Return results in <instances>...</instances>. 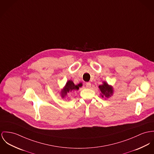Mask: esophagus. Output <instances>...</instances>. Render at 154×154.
<instances>
[{
    "label": "esophagus",
    "mask_w": 154,
    "mask_h": 154,
    "mask_svg": "<svg viewBox=\"0 0 154 154\" xmlns=\"http://www.w3.org/2000/svg\"><path fill=\"white\" fill-rule=\"evenodd\" d=\"M85 86H86V87L88 88H90V87H91V83H89V82H88V83H85Z\"/></svg>",
    "instance_id": "1"
}]
</instances>
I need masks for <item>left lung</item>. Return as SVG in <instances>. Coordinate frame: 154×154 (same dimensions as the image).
I'll list each match as a JSON object with an SVG mask.
<instances>
[{
    "label": "left lung",
    "instance_id": "8db88e82",
    "mask_svg": "<svg viewBox=\"0 0 154 154\" xmlns=\"http://www.w3.org/2000/svg\"><path fill=\"white\" fill-rule=\"evenodd\" d=\"M102 85H99V89L101 91V95L102 97L109 98L113 94V88L106 82H103Z\"/></svg>",
    "mask_w": 154,
    "mask_h": 154
}]
</instances>
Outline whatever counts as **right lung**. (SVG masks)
<instances>
[{"label":"right lung","instance_id":"obj_1","mask_svg":"<svg viewBox=\"0 0 154 154\" xmlns=\"http://www.w3.org/2000/svg\"><path fill=\"white\" fill-rule=\"evenodd\" d=\"M82 86V83H80L77 85L74 84V83L72 82L71 80H69L63 88V89L61 91V95L62 98H64L65 96H66L67 93H69L72 91L78 90L80 87Z\"/></svg>","mask_w":154,"mask_h":154}]
</instances>
